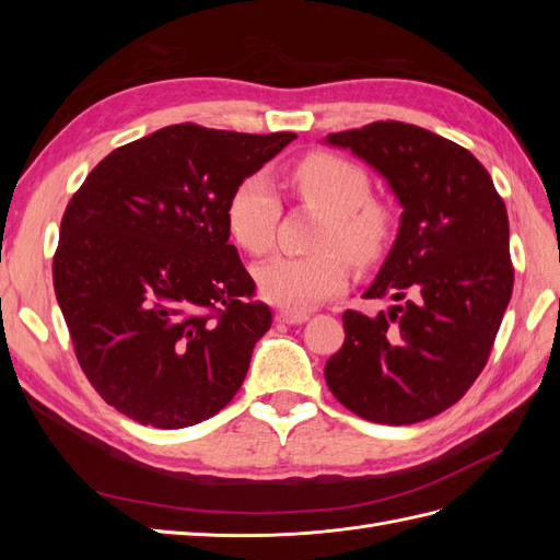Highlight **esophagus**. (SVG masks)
I'll return each mask as SVG.
<instances>
[{"instance_id": "obj_1", "label": "esophagus", "mask_w": 560, "mask_h": 560, "mask_svg": "<svg viewBox=\"0 0 560 560\" xmlns=\"http://www.w3.org/2000/svg\"><path fill=\"white\" fill-rule=\"evenodd\" d=\"M306 319H308V313H292V311L276 313V322H280V325H303Z\"/></svg>"}]
</instances>
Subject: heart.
<instances>
[{
    "mask_svg": "<svg viewBox=\"0 0 560 560\" xmlns=\"http://www.w3.org/2000/svg\"><path fill=\"white\" fill-rule=\"evenodd\" d=\"M303 202L329 214L315 257H273L257 266L259 294L292 313H303L341 294L350 280L348 252L354 261L378 259L393 238L395 217L383 202L371 200V184L360 165L334 154H311L292 173ZM229 229L247 252L264 254L273 247L280 202L273 186L261 175L238 184L229 200Z\"/></svg>",
    "mask_w": 560,
    "mask_h": 560,
    "instance_id": "obj_1",
    "label": "heart"
}]
</instances>
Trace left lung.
Here are the masks:
<instances>
[{"label":"left lung","instance_id":"obj_1","mask_svg":"<svg viewBox=\"0 0 560 560\" xmlns=\"http://www.w3.org/2000/svg\"><path fill=\"white\" fill-rule=\"evenodd\" d=\"M325 142L369 163L399 200L397 238L364 299L404 301L376 317L343 313L327 385L364 420H428L477 381L512 299L506 208L467 149L425 128L376 121Z\"/></svg>","mask_w":560,"mask_h":560}]
</instances>
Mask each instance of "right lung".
I'll use <instances>...</instances> for the list:
<instances>
[{
    "mask_svg": "<svg viewBox=\"0 0 560 560\" xmlns=\"http://www.w3.org/2000/svg\"><path fill=\"white\" fill-rule=\"evenodd\" d=\"M294 138L167 126L114 149L72 196L56 299L83 374L116 411L179 430L241 389L273 315L252 301L226 210Z\"/></svg>",
    "mask_w": 560,
    "mask_h": 560,
    "instance_id": "add662e5",
    "label": "right lung"
}]
</instances>
